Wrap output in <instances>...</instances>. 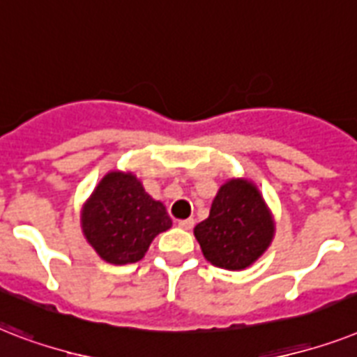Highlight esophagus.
Listing matches in <instances>:
<instances>
[{
  "mask_svg": "<svg viewBox=\"0 0 357 357\" xmlns=\"http://www.w3.org/2000/svg\"><path fill=\"white\" fill-rule=\"evenodd\" d=\"M193 225H195L193 219H182V221H178V227L184 228V230H192Z\"/></svg>",
  "mask_w": 357,
  "mask_h": 357,
  "instance_id": "esophagus-1",
  "label": "esophagus"
}]
</instances>
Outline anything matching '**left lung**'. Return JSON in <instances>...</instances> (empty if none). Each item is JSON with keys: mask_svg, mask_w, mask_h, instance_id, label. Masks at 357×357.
<instances>
[{"mask_svg": "<svg viewBox=\"0 0 357 357\" xmlns=\"http://www.w3.org/2000/svg\"><path fill=\"white\" fill-rule=\"evenodd\" d=\"M193 234L210 264L241 271L267 250L275 223L258 188L247 178H230L219 188L210 215Z\"/></svg>", "mask_w": 357, "mask_h": 357, "instance_id": "1", "label": "left lung"}]
</instances>
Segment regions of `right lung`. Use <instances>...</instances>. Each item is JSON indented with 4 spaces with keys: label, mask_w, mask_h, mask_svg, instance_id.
<instances>
[{
    "label": "right lung",
    "mask_w": 357,
    "mask_h": 357,
    "mask_svg": "<svg viewBox=\"0 0 357 357\" xmlns=\"http://www.w3.org/2000/svg\"><path fill=\"white\" fill-rule=\"evenodd\" d=\"M81 223L86 241L105 261L125 265L144 258L151 241L171 228V218L136 175L110 171L82 206Z\"/></svg>",
    "instance_id": "obj_1"
}]
</instances>
